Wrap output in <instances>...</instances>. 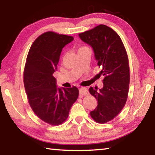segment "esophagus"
Segmentation results:
<instances>
[{"label": "esophagus", "instance_id": "34e87169", "mask_svg": "<svg viewBox=\"0 0 155 155\" xmlns=\"http://www.w3.org/2000/svg\"><path fill=\"white\" fill-rule=\"evenodd\" d=\"M88 90L86 87H81L79 89V96H84L88 95Z\"/></svg>", "mask_w": 155, "mask_h": 155}]
</instances>
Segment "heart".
Returning <instances> with one entry per match:
<instances>
[{
  "instance_id": "obj_1",
  "label": "heart",
  "mask_w": 155,
  "mask_h": 155,
  "mask_svg": "<svg viewBox=\"0 0 155 155\" xmlns=\"http://www.w3.org/2000/svg\"><path fill=\"white\" fill-rule=\"evenodd\" d=\"M87 48V47H86V46H81V47H79V48H78V51H81V50L85 49V48Z\"/></svg>"
}]
</instances>
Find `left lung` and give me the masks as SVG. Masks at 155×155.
I'll return each instance as SVG.
<instances>
[{"mask_svg":"<svg viewBox=\"0 0 155 155\" xmlns=\"http://www.w3.org/2000/svg\"><path fill=\"white\" fill-rule=\"evenodd\" d=\"M93 48L98 65L104 76L103 87H90V93L98 101L90 112L97 123L104 124L115 118L127 103L130 82L128 58L122 41L115 31L104 25L78 34Z\"/></svg>","mask_w":155,"mask_h":155,"instance_id":"left-lung-1","label":"left lung"}]
</instances>
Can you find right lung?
<instances>
[{"label":"right lung","instance_id":"obj_1","mask_svg":"<svg viewBox=\"0 0 155 155\" xmlns=\"http://www.w3.org/2000/svg\"><path fill=\"white\" fill-rule=\"evenodd\" d=\"M73 40L72 36L47 31L33 41L26 60L23 80L28 103L39 118L52 126L67 120L78 96L75 86L57 88L52 76L62 48Z\"/></svg>","mask_w":155,"mask_h":155}]
</instances>
